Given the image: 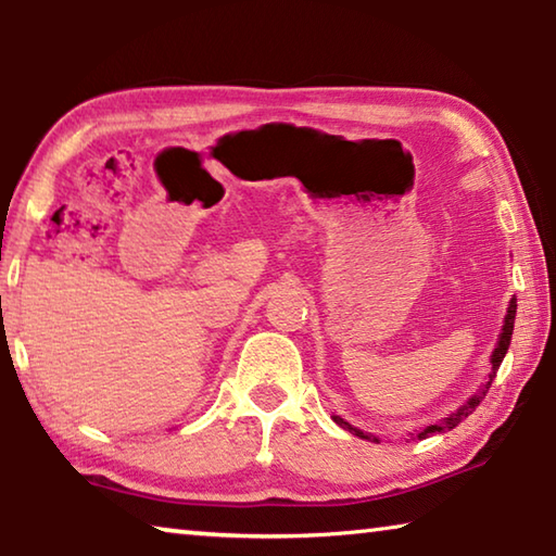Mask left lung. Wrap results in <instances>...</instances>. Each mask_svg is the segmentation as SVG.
I'll return each mask as SVG.
<instances>
[{
  "mask_svg": "<svg viewBox=\"0 0 556 556\" xmlns=\"http://www.w3.org/2000/svg\"><path fill=\"white\" fill-rule=\"evenodd\" d=\"M515 312H517V299H513L510 301V306H507V316H505V326H503V333H501V341H497V348H495V353H493V357H491V363H493V370H491V375H488V384L485 388L478 392V394H473V397H470L464 407H460L458 412H454V414H448L446 419H441V421H437V425H429V427H425V429H419L417 434V439H427V437H431V434H441V431H448V429H454V427H458L460 421H464L468 414H473L476 412V407L478 404L483 402V397H485V392H488V388H491V382H493V378H495V372H497V368H501V363H503V357H505V353H507V348H510V338H513V326H515ZM333 421L338 427H343V429H348L351 431V434H355V437H361V439H368V441H378V437H370V434H363L361 429H355V427H351L348 425L345 419H341V417H336L333 414Z\"/></svg>",
  "mask_w": 556,
  "mask_h": 556,
  "instance_id": "1",
  "label": "left lung"
}]
</instances>
